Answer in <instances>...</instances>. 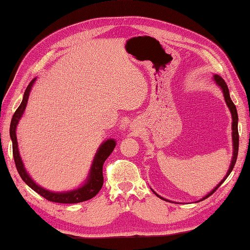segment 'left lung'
Masks as SVG:
<instances>
[{"label":"left lung","instance_id":"1","mask_svg":"<svg viewBox=\"0 0 250 250\" xmlns=\"http://www.w3.org/2000/svg\"><path fill=\"white\" fill-rule=\"evenodd\" d=\"M214 81H216L217 84L219 86H221V89L223 91V95H224V100H226L227 102V105L229 108V110H231V114H232V119H233V124H232V130H233V134H232V138H233V146H234V151H233V159H232V163H231V166H229V169L228 171V173L226 177H224V179L220 182L217 188H214L211 193H209L206 197H204V199H206L207 197H209L210 195H212L216 190L218 189V188H220V185H221L224 181L227 180V178L229 175V173L232 172V170L234 168V166H235V163H236V159H237V154H238V143H239V136H238V126H237V124H238V116H237V110H236V107L235 105H234V103L232 102L231 97H229V87L227 85L226 81H224L221 77L218 76V75H214ZM158 197H160L159 195H157ZM161 198V197H160ZM164 199V198H163Z\"/></svg>","mask_w":250,"mask_h":250}]
</instances>
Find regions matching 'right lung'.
I'll list each match as a JSON object with an SVG mask.
<instances>
[{
    "label": "right lung",
    "instance_id": "1",
    "mask_svg": "<svg viewBox=\"0 0 250 250\" xmlns=\"http://www.w3.org/2000/svg\"><path fill=\"white\" fill-rule=\"evenodd\" d=\"M36 79H33L29 85L27 86L26 91H24L23 99L21 104L19 105L18 108L15 111L13 115V118L11 121V128H9V135H11V139L13 142V156L15 160V165H16V168L21 178L23 180V182L26 183L29 188H31L34 192L40 194L42 197L47 199L48 202L53 203H58V204H77V203H82L85 202V200H89L93 198L95 195L100 192L103 183H104V177H103V166H104L105 160L109 157V155L112 153L116 142L114 140H107L101 145V147L97 150L95 155V158L93 160L90 175L87 178L86 183L83 185L82 188L71 190V192L67 193H53L50 190L44 189L43 188L39 187L38 184L34 183V181L29 177L27 171L24 170L23 164L21 161V156H19L18 151V144H17V138H16V126L18 125L19 119L21 118L23 114V110L26 109L29 93H30L31 87L33 85Z\"/></svg>",
    "mask_w": 250,
    "mask_h": 250
}]
</instances>
